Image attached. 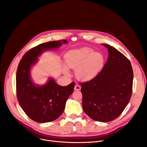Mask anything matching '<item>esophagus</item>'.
I'll list each match as a JSON object with an SVG mask.
<instances>
[{
  "label": "esophagus",
  "instance_id": "34e87169",
  "mask_svg": "<svg viewBox=\"0 0 147 147\" xmlns=\"http://www.w3.org/2000/svg\"><path fill=\"white\" fill-rule=\"evenodd\" d=\"M81 90V86L79 85V84H76L75 85V87H74V90H75V91H79V90Z\"/></svg>",
  "mask_w": 147,
  "mask_h": 147
}]
</instances>
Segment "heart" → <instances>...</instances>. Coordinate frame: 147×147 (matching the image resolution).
Returning <instances> with one entry per match:
<instances>
[{
    "label": "heart",
    "instance_id": "1",
    "mask_svg": "<svg viewBox=\"0 0 147 147\" xmlns=\"http://www.w3.org/2000/svg\"><path fill=\"white\" fill-rule=\"evenodd\" d=\"M104 57L100 53L94 52L88 48L70 51L65 55V62L69 67L76 69L75 75L82 81H88L95 77L103 68ZM69 74L67 70H65Z\"/></svg>",
    "mask_w": 147,
    "mask_h": 147
}]
</instances>
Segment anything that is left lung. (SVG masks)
I'll list each match as a JSON object with an SVG mask.
<instances>
[{"mask_svg": "<svg viewBox=\"0 0 147 147\" xmlns=\"http://www.w3.org/2000/svg\"><path fill=\"white\" fill-rule=\"evenodd\" d=\"M108 59L102 70L82 86V106L91 119L109 122L117 118L129 102L132 92L133 70L127 57L107 44Z\"/></svg>", "mask_w": 147, "mask_h": 147, "instance_id": "1", "label": "left lung"}]
</instances>
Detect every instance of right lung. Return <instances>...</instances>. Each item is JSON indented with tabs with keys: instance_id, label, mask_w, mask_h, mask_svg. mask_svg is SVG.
I'll return each mask as SVG.
<instances>
[{
	"instance_id": "obj_1",
	"label": "right lung",
	"mask_w": 147,
	"mask_h": 147,
	"mask_svg": "<svg viewBox=\"0 0 147 147\" xmlns=\"http://www.w3.org/2000/svg\"><path fill=\"white\" fill-rule=\"evenodd\" d=\"M65 40L51 41L31 48L22 57L16 76V96L21 107L33 121L50 122L58 118L65 109V102L72 94L75 82L62 86L50 78L43 86H36L31 80L30 70L42 52L57 48Z\"/></svg>"
}]
</instances>
